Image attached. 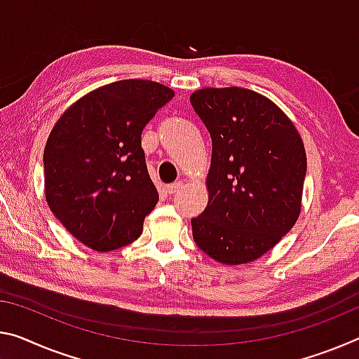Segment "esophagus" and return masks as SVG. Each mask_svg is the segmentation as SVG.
I'll list each match as a JSON object with an SVG mask.
<instances>
[{
	"label": "esophagus",
	"instance_id": "obj_1",
	"mask_svg": "<svg viewBox=\"0 0 359 359\" xmlns=\"http://www.w3.org/2000/svg\"><path fill=\"white\" fill-rule=\"evenodd\" d=\"M182 189H184V184H182V182H175V184H170L166 187V191L169 195H175V193H179Z\"/></svg>",
	"mask_w": 359,
	"mask_h": 359
}]
</instances>
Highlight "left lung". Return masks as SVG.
Here are the masks:
<instances>
[{"label": "left lung", "instance_id": "obj_1", "mask_svg": "<svg viewBox=\"0 0 359 359\" xmlns=\"http://www.w3.org/2000/svg\"><path fill=\"white\" fill-rule=\"evenodd\" d=\"M212 139L208 206L191 219L193 240L224 265L257 260L292 229L302 208L306 155L294 123L244 88L190 95Z\"/></svg>", "mask_w": 359, "mask_h": 359}]
</instances>
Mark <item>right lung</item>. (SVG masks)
I'll use <instances>...</instances> for the list:
<instances>
[{"label": "right lung", "mask_w": 359, "mask_h": 359, "mask_svg": "<svg viewBox=\"0 0 359 359\" xmlns=\"http://www.w3.org/2000/svg\"><path fill=\"white\" fill-rule=\"evenodd\" d=\"M174 90L121 79L83 95L57 119L44 149V195L84 246L108 252L137 240L158 203L142 130Z\"/></svg>", "instance_id": "1"}]
</instances>
